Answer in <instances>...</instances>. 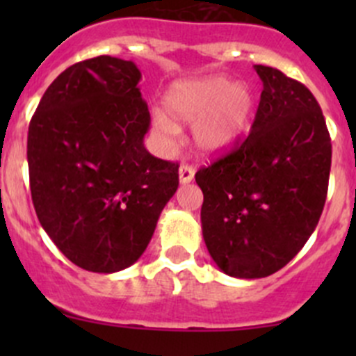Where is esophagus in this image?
<instances>
[{
  "label": "esophagus",
  "mask_w": 356,
  "mask_h": 356,
  "mask_svg": "<svg viewBox=\"0 0 356 356\" xmlns=\"http://www.w3.org/2000/svg\"><path fill=\"white\" fill-rule=\"evenodd\" d=\"M193 179H195V168L188 163L181 165V168H179V181H181V184H188Z\"/></svg>",
  "instance_id": "34e87169"
}]
</instances>
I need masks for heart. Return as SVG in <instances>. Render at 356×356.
Listing matches in <instances>:
<instances>
[{
    "label": "heart",
    "mask_w": 356,
    "mask_h": 356,
    "mask_svg": "<svg viewBox=\"0 0 356 356\" xmlns=\"http://www.w3.org/2000/svg\"><path fill=\"white\" fill-rule=\"evenodd\" d=\"M163 103L171 118L155 111L156 134L170 141L179 131L175 122L195 124V145L204 155H213L229 148L246 131L254 102L246 84H234L225 75H207L172 84Z\"/></svg>",
    "instance_id": "1"
}]
</instances>
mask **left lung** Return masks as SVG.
<instances>
[{"label": "left lung", "instance_id": "left-lung-1", "mask_svg": "<svg viewBox=\"0 0 356 356\" xmlns=\"http://www.w3.org/2000/svg\"><path fill=\"white\" fill-rule=\"evenodd\" d=\"M254 70L264 91L250 136L195 175L204 245L238 279L267 277L305 246L324 210L332 156L310 89L277 68Z\"/></svg>", "mask_w": 356, "mask_h": 356}]
</instances>
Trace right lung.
Returning a JSON list of instances; mask_svg holds the SVG:
<instances>
[{
  "label": "right lung",
  "instance_id": "add662e5",
  "mask_svg": "<svg viewBox=\"0 0 356 356\" xmlns=\"http://www.w3.org/2000/svg\"><path fill=\"white\" fill-rule=\"evenodd\" d=\"M134 62L102 55L63 70L29 124L35 215L77 267L113 274L152 241L179 165L145 148L148 105Z\"/></svg>",
  "mask_w": 356,
  "mask_h": 356
}]
</instances>
